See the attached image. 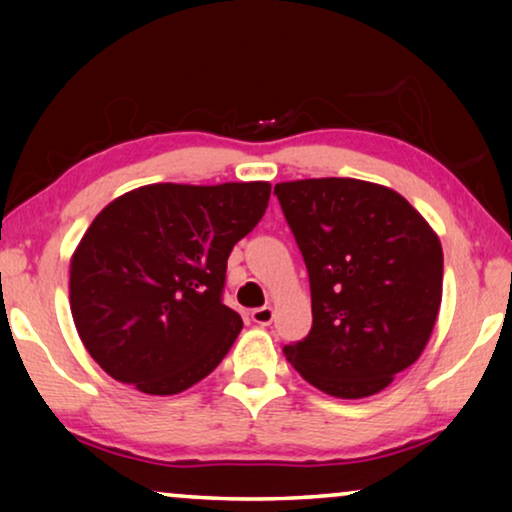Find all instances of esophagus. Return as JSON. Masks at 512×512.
Segmentation results:
<instances>
[{
  "label": "esophagus",
  "mask_w": 512,
  "mask_h": 512,
  "mask_svg": "<svg viewBox=\"0 0 512 512\" xmlns=\"http://www.w3.org/2000/svg\"><path fill=\"white\" fill-rule=\"evenodd\" d=\"M272 317H275V312H272V307H256V310H251V321L258 326H270L272 324Z\"/></svg>",
  "instance_id": "esophagus-1"
}]
</instances>
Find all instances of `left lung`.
Segmentation results:
<instances>
[{"label": "left lung", "mask_w": 512, "mask_h": 512, "mask_svg": "<svg viewBox=\"0 0 512 512\" xmlns=\"http://www.w3.org/2000/svg\"><path fill=\"white\" fill-rule=\"evenodd\" d=\"M312 291V331L284 347L335 398H366L422 356L443 298V247L403 195L361 179L275 186Z\"/></svg>", "instance_id": "8db88e82"}]
</instances>
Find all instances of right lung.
I'll return each instance as SVG.
<instances>
[{"label":"right lung","instance_id":"1","mask_svg":"<svg viewBox=\"0 0 512 512\" xmlns=\"http://www.w3.org/2000/svg\"><path fill=\"white\" fill-rule=\"evenodd\" d=\"M268 181L151 184L109 202L72 256L69 305L104 373L151 396L205 380L242 331L228 256L263 219Z\"/></svg>","mask_w":512,"mask_h":512}]
</instances>
